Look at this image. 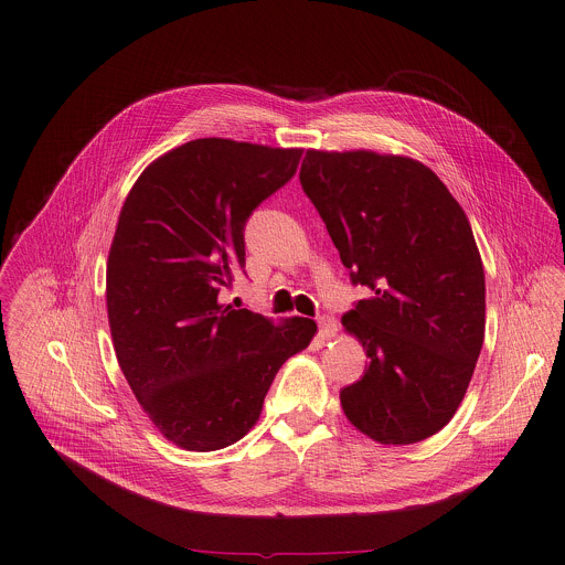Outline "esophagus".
Returning a JSON list of instances; mask_svg holds the SVG:
<instances>
[{"instance_id":"34e87169","label":"esophagus","mask_w":565,"mask_h":565,"mask_svg":"<svg viewBox=\"0 0 565 565\" xmlns=\"http://www.w3.org/2000/svg\"><path fill=\"white\" fill-rule=\"evenodd\" d=\"M317 327H319V335L324 340H331L338 335V319L331 315H324L317 319Z\"/></svg>"}]
</instances>
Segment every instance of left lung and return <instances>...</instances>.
<instances>
[{
	"instance_id": "obj_1",
	"label": "left lung",
	"mask_w": 565,
	"mask_h": 565,
	"mask_svg": "<svg viewBox=\"0 0 565 565\" xmlns=\"http://www.w3.org/2000/svg\"><path fill=\"white\" fill-rule=\"evenodd\" d=\"M299 181L351 281L371 290L342 317L371 360L342 409L382 445L420 443L456 414L486 338L471 225L414 158L308 149Z\"/></svg>"
}]
</instances>
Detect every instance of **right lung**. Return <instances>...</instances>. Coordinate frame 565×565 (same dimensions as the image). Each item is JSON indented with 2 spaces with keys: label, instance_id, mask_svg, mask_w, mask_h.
Instances as JSON below:
<instances>
[{
  "label": "right lung",
  "instance_id": "obj_1",
  "mask_svg": "<svg viewBox=\"0 0 565 565\" xmlns=\"http://www.w3.org/2000/svg\"><path fill=\"white\" fill-rule=\"evenodd\" d=\"M301 149L190 140L138 177L107 262L118 364L149 420L190 451L244 438L281 364L306 349L312 319L284 327L218 303L246 266L250 214L297 172Z\"/></svg>",
  "mask_w": 565,
  "mask_h": 565
}]
</instances>
